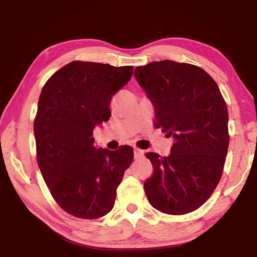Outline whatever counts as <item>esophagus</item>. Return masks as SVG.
<instances>
[{
	"label": "esophagus",
	"mask_w": 257,
	"mask_h": 257,
	"mask_svg": "<svg viewBox=\"0 0 257 257\" xmlns=\"http://www.w3.org/2000/svg\"><path fill=\"white\" fill-rule=\"evenodd\" d=\"M143 154H144V151H142V150H139V149H135V150H134V156H135V159L142 158Z\"/></svg>",
	"instance_id": "esophagus-1"
}]
</instances>
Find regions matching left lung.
Here are the masks:
<instances>
[{
    "instance_id": "1",
    "label": "left lung",
    "mask_w": 257,
    "mask_h": 257,
    "mask_svg": "<svg viewBox=\"0 0 257 257\" xmlns=\"http://www.w3.org/2000/svg\"><path fill=\"white\" fill-rule=\"evenodd\" d=\"M155 108L156 128L175 139L169 156L146 153L153 175L144 182L151 205L172 215L203 205L222 176L229 146L228 108L202 68L171 60L135 69Z\"/></svg>"
}]
</instances>
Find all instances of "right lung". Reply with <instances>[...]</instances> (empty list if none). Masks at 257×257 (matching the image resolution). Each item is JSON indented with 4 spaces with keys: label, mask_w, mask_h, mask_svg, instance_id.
<instances>
[{
    "label": "right lung",
    "mask_w": 257,
    "mask_h": 257,
    "mask_svg": "<svg viewBox=\"0 0 257 257\" xmlns=\"http://www.w3.org/2000/svg\"><path fill=\"white\" fill-rule=\"evenodd\" d=\"M133 70L72 61L43 87L34 121L38 167L55 202L73 216L92 220L107 214L133 162L132 146L96 149L93 138L94 128L110 119L112 96Z\"/></svg>",
    "instance_id": "1"
}]
</instances>
